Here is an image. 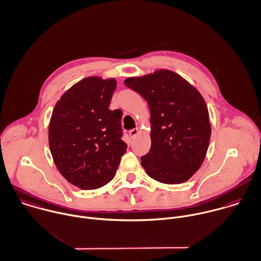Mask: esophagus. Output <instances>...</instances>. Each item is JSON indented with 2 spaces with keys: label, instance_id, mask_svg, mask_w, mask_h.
Returning a JSON list of instances; mask_svg holds the SVG:
<instances>
[{
  "label": "esophagus",
  "instance_id": "esophagus-1",
  "mask_svg": "<svg viewBox=\"0 0 261 261\" xmlns=\"http://www.w3.org/2000/svg\"><path fill=\"white\" fill-rule=\"evenodd\" d=\"M138 135H139V128H138V127H137V128H134V129H132V130H129V136H130L132 139L136 138Z\"/></svg>",
  "mask_w": 261,
  "mask_h": 261
}]
</instances>
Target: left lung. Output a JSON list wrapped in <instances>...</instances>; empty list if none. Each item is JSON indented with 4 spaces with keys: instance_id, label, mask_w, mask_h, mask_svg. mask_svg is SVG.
Here are the masks:
<instances>
[{
    "instance_id": "left-lung-1",
    "label": "left lung",
    "mask_w": 261,
    "mask_h": 261,
    "mask_svg": "<svg viewBox=\"0 0 261 261\" xmlns=\"http://www.w3.org/2000/svg\"><path fill=\"white\" fill-rule=\"evenodd\" d=\"M150 109L151 150L141 157L147 174L165 184L187 181L201 166L211 139L207 106L199 91L170 70L124 80Z\"/></svg>"
}]
</instances>
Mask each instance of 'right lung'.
Wrapping results in <instances>:
<instances>
[{
  "label": "right lung",
  "instance_id": "add662e5",
  "mask_svg": "<svg viewBox=\"0 0 261 261\" xmlns=\"http://www.w3.org/2000/svg\"><path fill=\"white\" fill-rule=\"evenodd\" d=\"M115 88L114 78L87 77L68 89L53 110L48 143L54 162L81 189L100 188L111 181L126 151L122 112L109 109Z\"/></svg>",
  "mask_w": 261,
  "mask_h": 261
}]
</instances>
